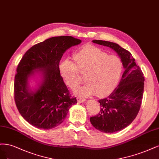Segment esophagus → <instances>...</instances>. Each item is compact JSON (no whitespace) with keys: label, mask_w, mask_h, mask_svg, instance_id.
Masks as SVG:
<instances>
[{"label":"esophagus","mask_w":159,"mask_h":159,"mask_svg":"<svg viewBox=\"0 0 159 159\" xmlns=\"http://www.w3.org/2000/svg\"><path fill=\"white\" fill-rule=\"evenodd\" d=\"M77 100L79 102H80V103H81V102H84L86 101V99L84 98H77Z\"/></svg>","instance_id":"1"}]
</instances>
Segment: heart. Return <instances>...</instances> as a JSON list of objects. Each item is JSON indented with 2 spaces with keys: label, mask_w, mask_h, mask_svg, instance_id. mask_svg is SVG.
Here are the masks:
<instances>
[{
  "label": "heart",
  "mask_w": 159,
  "mask_h": 159,
  "mask_svg": "<svg viewBox=\"0 0 159 159\" xmlns=\"http://www.w3.org/2000/svg\"><path fill=\"white\" fill-rule=\"evenodd\" d=\"M75 63L68 59L59 65L61 76L66 84L74 88L79 83V72L85 73L86 83L76 87L74 93L89 96L96 93L98 96L107 95L113 90L120 79L123 64L116 55H108L95 46L87 45L74 55Z\"/></svg>",
  "instance_id": "obj_1"
}]
</instances>
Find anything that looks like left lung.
Returning a JSON list of instances; mask_svg holds the SVG:
<instances>
[{
  "mask_svg": "<svg viewBox=\"0 0 159 159\" xmlns=\"http://www.w3.org/2000/svg\"><path fill=\"white\" fill-rule=\"evenodd\" d=\"M93 43L109 47L119 55L124 69L120 83L106 98L99 100L100 111L90 118L98 130L111 134L121 131L135 120L141 105L145 78L129 52L116 43L93 40Z\"/></svg>",
  "mask_w": 159,
  "mask_h": 159,
  "instance_id": "8db88e82",
  "label": "left lung"
}]
</instances>
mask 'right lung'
<instances>
[{"instance_id": "1", "label": "right lung", "mask_w": 159, "mask_h": 159, "mask_svg": "<svg viewBox=\"0 0 159 159\" xmlns=\"http://www.w3.org/2000/svg\"><path fill=\"white\" fill-rule=\"evenodd\" d=\"M81 40L72 36H57L34 45L20 60L14 79V100L20 114L30 124L39 129L58 126L72 105L71 96L59 70V62L66 49ZM40 74L38 88L32 90L28 79Z\"/></svg>"}]
</instances>
